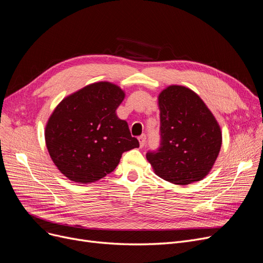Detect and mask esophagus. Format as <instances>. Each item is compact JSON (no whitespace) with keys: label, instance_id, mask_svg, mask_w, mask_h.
<instances>
[{"label":"esophagus","instance_id":"1","mask_svg":"<svg viewBox=\"0 0 263 263\" xmlns=\"http://www.w3.org/2000/svg\"><path fill=\"white\" fill-rule=\"evenodd\" d=\"M139 142H140V146L143 147L146 143V135L145 134H142L141 136H139Z\"/></svg>","mask_w":263,"mask_h":263}]
</instances>
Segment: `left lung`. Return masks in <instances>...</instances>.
I'll use <instances>...</instances> for the list:
<instances>
[{
  "instance_id": "8db88e82",
  "label": "left lung",
  "mask_w": 263,
  "mask_h": 263,
  "mask_svg": "<svg viewBox=\"0 0 263 263\" xmlns=\"http://www.w3.org/2000/svg\"><path fill=\"white\" fill-rule=\"evenodd\" d=\"M161 144L146 158L155 173L175 185L206 176L219 155L222 135L202 99L184 86L172 85L158 97Z\"/></svg>"
}]
</instances>
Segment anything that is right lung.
<instances>
[{
	"label": "right lung",
	"mask_w": 263,
	"mask_h": 263,
	"mask_svg": "<svg viewBox=\"0 0 263 263\" xmlns=\"http://www.w3.org/2000/svg\"><path fill=\"white\" fill-rule=\"evenodd\" d=\"M123 99L120 87L100 82L67 96L54 108L45 141L65 177L79 184L95 182L116 168L124 152L140 146L116 114Z\"/></svg>",
	"instance_id": "add662e5"
}]
</instances>
